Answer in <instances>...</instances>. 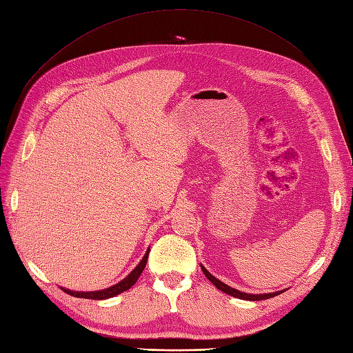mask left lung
Returning a JSON list of instances; mask_svg holds the SVG:
<instances>
[{"label": "left lung", "instance_id": "8db88e82", "mask_svg": "<svg viewBox=\"0 0 353 353\" xmlns=\"http://www.w3.org/2000/svg\"><path fill=\"white\" fill-rule=\"evenodd\" d=\"M201 270H203V272H205V275L208 276V280H209L213 285H215L216 288H219V290H222L223 293H227V294H230V296L237 297V299H244V301H265V299H271V297H274V296H276V294L283 293V292L268 293V294H248V293H243V292L236 290V288H232V287H230V285H227V284H223V283L219 281L218 279H215V276H213V275L205 268V266H201Z\"/></svg>", "mask_w": 353, "mask_h": 353}]
</instances>
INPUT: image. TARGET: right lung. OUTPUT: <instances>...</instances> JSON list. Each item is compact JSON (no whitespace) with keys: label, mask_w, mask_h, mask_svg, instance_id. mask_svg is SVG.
<instances>
[{"label":"right lung","mask_w":353,"mask_h":353,"mask_svg":"<svg viewBox=\"0 0 353 353\" xmlns=\"http://www.w3.org/2000/svg\"><path fill=\"white\" fill-rule=\"evenodd\" d=\"M147 259H148V252L144 254L143 261L138 263L137 268L126 276V279H123L121 283H117L116 285L113 287H109V288H104V290H100V292H72V290H66V288H63L65 290V293L73 296V297H82V299H94V301H101V299H109V297H113L116 294H119L122 292H126L130 290V288L135 284V281L138 280V276L141 275V272L144 271L145 268V263H147Z\"/></svg>","instance_id":"add662e5"}]
</instances>
